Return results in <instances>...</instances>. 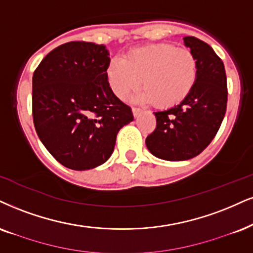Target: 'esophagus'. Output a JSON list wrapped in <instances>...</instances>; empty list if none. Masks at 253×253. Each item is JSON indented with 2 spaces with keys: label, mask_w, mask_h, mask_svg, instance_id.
Instances as JSON below:
<instances>
[{
  "label": "esophagus",
  "mask_w": 253,
  "mask_h": 253,
  "mask_svg": "<svg viewBox=\"0 0 253 253\" xmlns=\"http://www.w3.org/2000/svg\"><path fill=\"white\" fill-rule=\"evenodd\" d=\"M141 112H142V109L135 108V107L132 108V114H133V116H135V117H138L139 115H141Z\"/></svg>",
  "instance_id": "34e87169"
}]
</instances>
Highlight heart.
<instances>
[{
	"instance_id": "heart-1",
	"label": "heart",
	"mask_w": 253,
	"mask_h": 253,
	"mask_svg": "<svg viewBox=\"0 0 253 253\" xmlns=\"http://www.w3.org/2000/svg\"><path fill=\"white\" fill-rule=\"evenodd\" d=\"M112 92L121 99L143 83V101L158 108L182 103L192 91L198 77V62L191 50L160 43L130 50L122 58H112L107 69Z\"/></svg>"
}]
</instances>
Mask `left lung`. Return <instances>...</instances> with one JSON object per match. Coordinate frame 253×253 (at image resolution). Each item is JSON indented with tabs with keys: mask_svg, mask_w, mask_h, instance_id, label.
Instances as JSON below:
<instances>
[{
	"mask_svg": "<svg viewBox=\"0 0 253 253\" xmlns=\"http://www.w3.org/2000/svg\"><path fill=\"white\" fill-rule=\"evenodd\" d=\"M183 40L197 58V82L180 104L154 112L156 129L145 139L152 155L172 162L196 157L210 144L225 116L227 103L223 61L202 40L193 36Z\"/></svg>",
	"mask_w": 253,
	"mask_h": 253,
	"instance_id": "1",
	"label": "left lung"
}]
</instances>
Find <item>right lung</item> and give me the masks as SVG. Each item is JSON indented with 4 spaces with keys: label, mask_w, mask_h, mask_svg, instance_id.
I'll use <instances>...</instances> for the list:
<instances>
[{
    "label": "right lung",
    "mask_w": 253,
    "mask_h": 253,
    "mask_svg": "<svg viewBox=\"0 0 253 253\" xmlns=\"http://www.w3.org/2000/svg\"><path fill=\"white\" fill-rule=\"evenodd\" d=\"M105 45L84 41L51 50L34 71L33 120L41 142L56 161L89 170L108 161L131 108L109 85Z\"/></svg>",
    "instance_id": "right-lung-1"
}]
</instances>
